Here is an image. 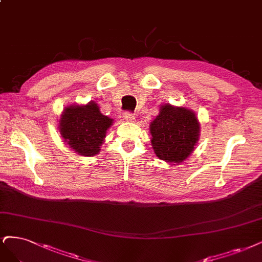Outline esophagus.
<instances>
[{"label": "esophagus", "instance_id": "esophagus-1", "mask_svg": "<svg viewBox=\"0 0 262 262\" xmlns=\"http://www.w3.org/2000/svg\"><path fill=\"white\" fill-rule=\"evenodd\" d=\"M123 119L124 120H128V121H133L135 119V117L132 113L130 112H124L123 113Z\"/></svg>", "mask_w": 262, "mask_h": 262}]
</instances>
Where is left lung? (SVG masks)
<instances>
[{
	"label": "left lung",
	"mask_w": 262,
	"mask_h": 262,
	"mask_svg": "<svg viewBox=\"0 0 262 262\" xmlns=\"http://www.w3.org/2000/svg\"><path fill=\"white\" fill-rule=\"evenodd\" d=\"M151 145L158 158L169 164L184 161L194 149L200 123L193 112L165 105L150 124Z\"/></svg>",
	"instance_id": "obj_1"
}]
</instances>
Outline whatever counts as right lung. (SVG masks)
<instances>
[{
    "mask_svg": "<svg viewBox=\"0 0 262 262\" xmlns=\"http://www.w3.org/2000/svg\"><path fill=\"white\" fill-rule=\"evenodd\" d=\"M113 119L101 114L97 104L91 102L84 106H69L59 120L61 137L82 156H94L101 149L106 131Z\"/></svg>",
    "mask_w": 262,
    "mask_h": 262,
    "instance_id": "add662e5",
    "label": "right lung"
}]
</instances>
